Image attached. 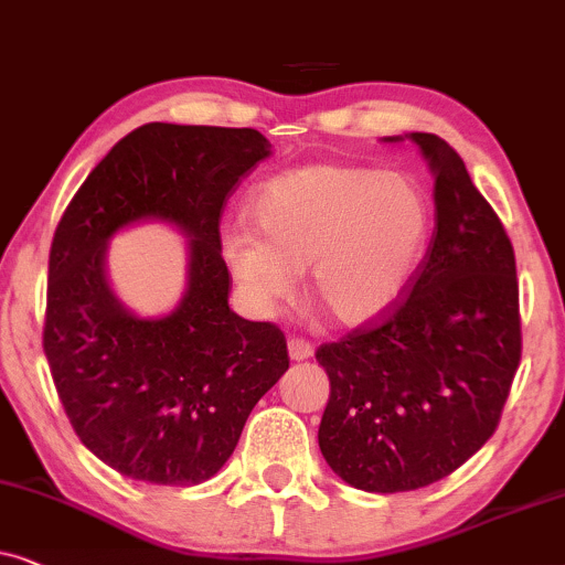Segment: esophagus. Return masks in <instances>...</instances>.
Segmentation results:
<instances>
[{"label":"esophagus","mask_w":565,"mask_h":565,"mask_svg":"<svg viewBox=\"0 0 565 565\" xmlns=\"http://www.w3.org/2000/svg\"><path fill=\"white\" fill-rule=\"evenodd\" d=\"M312 353H315L312 343L302 341V338H291L289 341V359L291 361H307V359H312Z\"/></svg>","instance_id":"34e87169"}]
</instances>
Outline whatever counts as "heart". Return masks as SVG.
<instances>
[{"mask_svg":"<svg viewBox=\"0 0 565 565\" xmlns=\"http://www.w3.org/2000/svg\"><path fill=\"white\" fill-rule=\"evenodd\" d=\"M255 232L224 235V260L258 307L287 302L310 268L315 302L341 328L387 318L408 295L431 239L424 185L405 172L310 162L276 172L247 201Z\"/></svg>","mask_w":565,"mask_h":565,"instance_id":"b5f03b06","label":"heart"}]
</instances>
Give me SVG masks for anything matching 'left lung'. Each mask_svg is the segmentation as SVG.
Listing matches in <instances>:
<instances>
[{"label": "left lung", "instance_id": "left-lung-1", "mask_svg": "<svg viewBox=\"0 0 565 565\" xmlns=\"http://www.w3.org/2000/svg\"><path fill=\"white\" fill-rule=\"evenodd\" d=\"M405 139L434 175L426 258L380 326L315 353L330 380L320 452L366 493L416 491L468 462L499 426L522 356L507 230L445 139L420 131Z\"/></svg>", "mask_w": 565, "mask_h": 565}]
</instances>
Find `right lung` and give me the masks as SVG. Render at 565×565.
<instances>
[{
	"instance_id": "right-lung-1",
	"label": "right lung",
	"mask_w": 565,
	"mask_h": 565,
	"mask_svg": "<svg viewBox=\"0 0 565 565\" xmlns=\"http://www.w3.org/2000/svg\"><path fill=\"white\" fill-rule=\"evenodd\" d=\"M270 154L255 129L147 124L74 193L49 255L43 351L79 441L120 476L204 483L235 452L255 403L289 370L287 338L230 310L224 199ZM139 221L189 237L186 291L160 319L109 289L113 234Z\"/></svg>"
}]
</instances>
